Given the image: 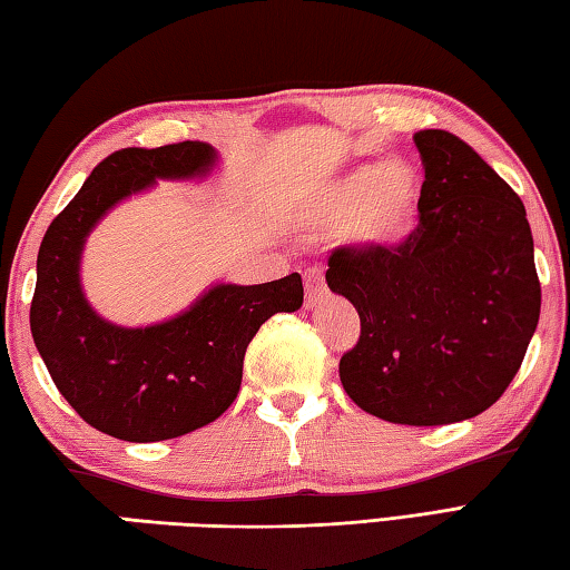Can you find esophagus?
<instances>
[{"label": "esophagus", "mask_w": 570, "mask_h": 570, "mask_svg": "<svg viewBox=\"0 0 570 570\" xmlns=\"http://www.w3.org/2000/svg\"><path fill=\"white\" fill-rule=\"evenodd\" d=\"M325 277H322L320 267H309L305 273V307H313L325 295Z\"/></svg>", "instance_id": "obj_1"}]
</instances>
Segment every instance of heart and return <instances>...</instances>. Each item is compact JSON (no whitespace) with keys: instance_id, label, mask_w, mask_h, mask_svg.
Returning a JSON list of instances; mask_svg holds the SVG:
<instances>
[{"instance_id":"1","label":"heart","mask_w":570,"mask_h":570,"mask_svg":"<svg viewBox=\"0 0 570 570\" xmlns=\"http://www.w3.org/2000/svg\"><path fill=\"white\" fill-rule=\"evenodd\" d=\"M419 184L402 164H364L325 188L313 208L320 228L342 230L357 248L382 250L406 238L416 218Z\"/></svg>"}]
</instances>
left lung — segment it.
<instances>
[{
	"instance_id": "1",
	"label": "left lung",
	"mask_w": 570,
	"mask_h": 570,
	"mask_svg": "<svg viewBox=\"0 0 570 570\" xmlns=\"http://www.w3.org/2000/svg\"><path fill=\"white\" fill-rule=\"evenodd\" d=\"M414 144L419 225L394 248H335L325 277L360 315L340 360L350 400L384 422L439 426L507 392L539 325L541 283L517 190L454 134L424 128Z\"/></svg>"
}]
</instances>
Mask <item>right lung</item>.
I'll return each instance as SVG.
<instances>
[{
	"label": "right lung",
	"instance_id": "add662e5",
	"mask_svg": "<svg viewBox=\"0 0 570 570\" xmlns=\"http://www.w3.org/2000/svg\"><path fill=\"white\" fill-rule=\"evenodd\" d=\"M213 164L216 151L200 141L114 151L41 240L31 337L73 412L124 442H164L216 422L240 392L255 332L303 305L297 273L263 285H216L188 313L138 330L111 325L86 303L79 257L104 213L156 178L203 176Z\"/></svg>",
	"mask_w": 570,
	"mask_h": 570
}]
</instances>
